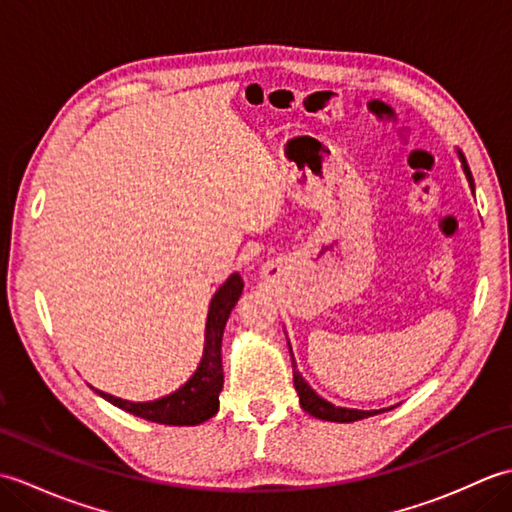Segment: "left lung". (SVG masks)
Listing matches in <instances>:
<instances>
[{"mask_svg": "<svg viewBox=\"0 0 512 512\" xmlns=\"http://www.w3.org/2000/svg\"><path fill=\"white\" fill-rule=\"evenodd\" d=\"M458 158H460V162H462L464 176H466V180H469V187H471V191L475 193V182H473V176H471V169H469V165H466V158H464V154H462L460 149H458ZM288 350H290V354H292L290 343H288ZM292 378H295V389H297V394H299V405H301V409L306 411V413H310V416L319 418V420H328V422H356V420L376 416V413L385 411V409H369V411H363V409H347V407H336V405H332V402L321 398V396L317 394V391H314V389L308 385V380L299 374L297 363H295V356H292ZM389 409H394V407H389Z\"/></svg>", "mask_w": 512, "mask_h": 512, "instance_id": "1", "label": "left lung"}]
</instances>
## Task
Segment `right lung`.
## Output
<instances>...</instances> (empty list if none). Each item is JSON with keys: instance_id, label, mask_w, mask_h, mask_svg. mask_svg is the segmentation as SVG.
I'll use <instances>...</instances> for the list:
<instances>
[{"instance_id": "1", "label": "right lung", "mask_w": 512, "mask_h": 512, "mask_svg": "<svg viewBox=\"0 0 512 512\" xmlns=\"http://www.w3.org/2000/svg\"><path fill=\"white\" fill-rule=\"evenodd\" d=\"M244 281L237 273L228 277L224 284L215 290L211 299L209 314H206L204 328V352L200 365L193 376L171 394L147 400V402H132L116 398L105 391L94 389L96 394L112 402L114 407L127 413H134L138 418H145L160 424H173V427H193L204 420L213 418L220 409V391L224 385L222 372V336L226 321L231 317L237 299L242 297Z\"/></svg>"}]
</instances>
